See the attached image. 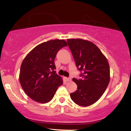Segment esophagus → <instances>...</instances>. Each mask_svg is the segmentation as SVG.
<instances>
[{"instance_id":"34e87169","label":"esophagus","mask_w":131,"mask_h":131,"mask_svg":"<svg viewBox=\"0 0 131 131\" xmlns=\"http://www.w3.org/2000/svg\"><path fill=\"white\" fill-rule=\"evenodd\" d=\"M64 79H65L66 81H70L71 80V78H67V77H64Z\"/></svg>"}]
</instances>
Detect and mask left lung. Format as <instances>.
I'll list each match as a JSON object with an SVG mask.
<instances>
[{"instance_id":"1","label":"left lung","mask_w":131,"mask_h":131,"mask_svg":"<svg viewBox=\"0 0 131 131\" xmlns=\"http://www.w3.org/2000/svg\"><path fill=\"white\" fill-rule=\"evenodd\" d=\"M67 42L76 67L82 72L81 79H73L78 90L70 94V97L79 106H89L102 97L108 85V62L100 49L89 40L69 39Z\"/></svg>"}]
</instances>
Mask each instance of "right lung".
Wrapping results in <instances>:
<instances>
[{"mask_svg":"<svg viewBox=\"0 0 131 131\" xmlns=\"http://www.w3.org/2000/svg\"><path fill=\"white\" fill-rule=\"evenodd\" d=\"M67 46L63 39L49 40L34 47L23 60L19 82L25 92L33 100L42 103L50 102L62 85V79L55 71L54 60L57 52Z\"/></svg>","mask_w":131,"mask_h":131,"instance_id":"obj_1","label":"right lung"}]
</instances>
